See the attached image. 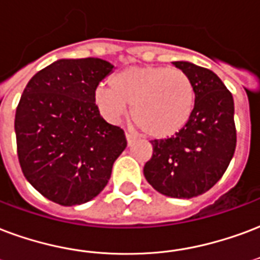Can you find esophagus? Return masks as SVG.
I'll return each mask as SVG.
<instances>
[{"label": "esophagus", "mask_w": 260, "mask_h": 260, "mask_svg": "<svg viewBox=\"0 0 260 260\" xmlns=\"http://www.w3.org/2000/svg\"><path fill=\"white\" fill-rule=\"evenodd\" d=\"M126 140H127V145L130 146L133 142L137 140V136H134V134H126Z\"/></svg>", "instance_id": "obj_1"}]
</instances>
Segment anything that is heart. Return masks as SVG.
I'll return each mask as SVG.
<instances>
[{"mask_svg": "<svg viewBox=\"0 0 260 260\" xmlns=\"http://www.w3.org/2000/svg\"><path fill=\"white\" fill-rule=\"evenodd\" d=\"M111 87L99 86L93 103L105 120L118 123L132 105L133 122L156 140L175 136L189 123L196 104L190 78L178 68L136 66L115 74Z\"/></svg>", "mask_w": 260, "mask_h": 260, "instance_id": "heart-1", "label": "heart"}]
</instances>
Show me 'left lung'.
<instances>
[{
  "label": "left lung",
  "instance_id": "8db88e82",
  "mask_svg": "<svg viewBox=\"0 0 260 260\" xmlns=\"http://www.w3.org/2000/svg\"><path fill=\"white\" fill-rule=\"evenodd\" d=\"M192 81L196 104L179 133L152 141L153 153L144 166L152 188L174 199L207 192L225 174L236 149L234 101L219 77L190 61H173Z\"/></svg>",
  "mask_w": 260,
  "mask_h": 260
}]
</instances>
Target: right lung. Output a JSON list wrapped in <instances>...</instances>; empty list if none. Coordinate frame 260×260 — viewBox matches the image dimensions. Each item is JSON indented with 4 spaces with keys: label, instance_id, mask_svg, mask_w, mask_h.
<instances>
[{
    "label": "right lung",
    "instance_id": "1",
    "mask_svg": "<svg viewBox=\"0 0 260 260\" xmlns=\"http://www.w3.org/2000/svg\"><path fill=\"white\" fill-rule=\"evenodd\" d=\"M114 70L103 58H60L37 72L21 94L15 116L21 171L57 204L99 196L127 146L122 128L105 122L93 103Z\"/></svg>",
    "mask_w": 260,
    "mask_h": 260
}]
</instances>
